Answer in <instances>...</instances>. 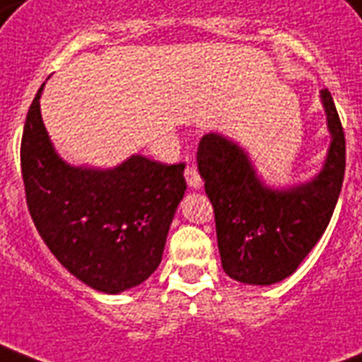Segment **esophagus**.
Wrapping results in <instances>:
<instances>
[{
	"label": "esophagus",
	"mask_w": 362,
	"mask_h": 362,
	"mask_svg": "<svg viewBox=\"0 0 362 362\" xmlns=\"http://www.w3.org/2000/svg\"><path fill=\"white\" fill-rule=\"evenodd\" d=\"M184 175H186L187 186L192 187V189H201L203 182H201V176H199V173H197V169H195V167H187Z\"/></svg>",
	"instance_id": "obj_1"
}]
</instances>
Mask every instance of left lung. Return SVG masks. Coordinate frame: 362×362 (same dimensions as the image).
I'll use <instances>...</instances> for the list:
<instances>
[{"label":"left lung","mask_w":362,"mask_h":362,"mask_svg":"<svg viewBox=\"0 0 362 362\" xmlns=\"http://www.w3.org/2000/svg\"><path fill=\"white\" fill-rule=\"evenodd\" d=\"M319 98L330 144L310 180L269 184L237 140L218 131L201 138L197 169L214 206L222 267L231 279L256 286L286 279L327 230L344 182L346 138L330 93L322 89Z\"/></svg>","instance_id":"left-lung-1"}]
</instances>
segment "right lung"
Segmentation results:
<instances>
[{
  "instance_id": "right-lung-1",
  "label": "right lung",
  "mask_w": 362,
  "mask_h": 362,
  "mask_svg": "<svg viewBox=\"0 0 362 362\" xmlns=\"http://www.w3.org/2000/svg\"><path fill=\"white\" fill-rule=\"evenodd\" d=\"M43 87L28 110L21 146L32 220L76 279L104 294H121L161 264L186 193L184 165H163L140 153L107 169L71 165L60 157L41 117Z\"/></svg>"
}]
</instances>
